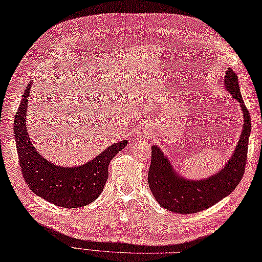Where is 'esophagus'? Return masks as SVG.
Returning a JSON list of instances; mask_svg holds the SVG:
<instances>
[{"instance_id": "obj_1", "label": "esophagus", "mask_w": 262, "mask_h": 262, "mask_svg": "<svg viewBox=\"0 0 262 262\" xmlns=\"http://www.w3.org/2000/svg\"><path fill=\"white\" fill-rule=\"evenodd\" d=\"M137 134H138V136H141V135H148L149 134V128H147V127H140L137 130Z\"/></svg>"}]
</instances>
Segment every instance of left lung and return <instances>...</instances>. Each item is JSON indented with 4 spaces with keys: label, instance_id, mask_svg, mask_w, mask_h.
<instances>
[{
    "label": "left lung",
    "instance_id": "obj_1",
    "mask_svg": "<svg viewBox=\"0 0 262 262\" xmlns=\"http://www.w3.org/2000/svg\"><path fill=\"white\" fill-rule=\"evenodd\" d=\"M224 85L226 91L239 103L244 123L233 153L219 171L207 178L187 179L172 167L158 144L151 148L149 187L153 196L165 209L183 215L204 210L232 193L244 175L251 130L250 115L242 98L238 80L233 70H227Z\"/></svg>",
    "mask_w": 262,
    "mask_h": 262
}]
</instances>
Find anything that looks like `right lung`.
Returning a JSON list of instances; mask_svg holds the SVG:
<instances>
[{
	"label": "right lung",
	"mask_w": 262,
	"mask_h": 262,
	"mask_svg": "<svg viewBox=\"0 0 262 262\" xmlns=\"http://www.w3.org/2000/svg\"><path fill=\"white\" fill-rule=\"evenodd\" d=\"M32 82L23 95L14 121V134L23 176L34 194L64 208L89 205L98 198L108 180L111 160L128 143L122 140L111 144L95 159L83 165L63 167L42 157L32 144L27 129V108Z\"/></svg>",
	"instance_id": "add662e5"
}]
</instances>
